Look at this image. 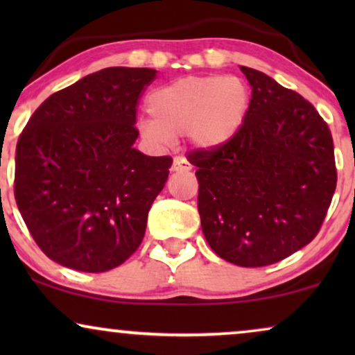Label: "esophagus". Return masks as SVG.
<instances>
[{
	"label": "esophagus",
	"mask_w": 355,
	"mask_h": 355,
	"mask_svg": "<svg viewBox=\"0 0 355 355\" xmlns=\"http://www.w3.org/2000/svg\"><path fill=\"white\" fill-rule=\"evenodd\" d=\"M192 169V164L187 162L184 157H176L173 162V171L174 173H187Z\"/></svg>",
	"instance_id": "obj_1"
}]
</instances>
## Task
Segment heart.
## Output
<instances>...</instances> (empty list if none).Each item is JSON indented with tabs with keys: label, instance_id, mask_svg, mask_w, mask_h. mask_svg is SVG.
Wrapping results in <instances>:
<instances>
[{
	"label": "heart",
	"instance_id": "b5f03b06",
	"mask_svg": "<svg viewBox=\"0 0 355 355\" xmlns=\"http://www.w3.org/2000/svg\"><path fill=\"white\" fill-rule=\"evenodd\" d=\"M249 110V90L237 77L189 76L159 87L148 96L153 119H142L144 139L173 142L189 134L202 148L221 147L234 137Z\"/></svg>",
	"mask_w": 355,
	"mask_h": 355
}]
</instances>
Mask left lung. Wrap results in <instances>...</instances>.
I'll list each match as a JSON object with an SVG mask.
<instances>
[{
  "instance_id": "left-lung-1",
  "label": "left lung",
  "mask_w": 355,
  "mask_h": 355,
  "mask_svg": "<svg viewBox=\"0 0 355 355\" xmlns=\"http://www.w3.org/2000/svg\"><path fill=\"white\" fill-rule=\"evenodd\" d=\"M252 98L241 129L221 147L197 148L203 236L223 260L266 266L312 242L336 189L331 130L297 92L241 66Z\"/></svg>"
}]
</instances>
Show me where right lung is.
I'll use <instances>...</instances> for the list:
<instances>
[{"label":"right lung","mask_w":355,"mask_h":355,"mask_svg":"<svg viewBox=\"0 0 355 355\" xmlns=\"http://www.w3.org/2000/svg\"><path fill=\"white\" fill-rule=\"evenodd\" d=\"M155 77L148 67H106L48 96L24 128L14 197L56 263L103 273L142 244L173 164L132 147L139 98Z\"/></svg>","instance_id":"add662e5"}]
</instances>
